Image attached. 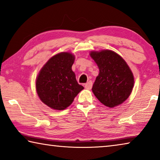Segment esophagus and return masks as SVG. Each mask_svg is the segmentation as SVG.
I'll list each match as a JSON object with an SVG mask.
<instances>
[{"label":"esophagus","instance_id":"obj_1","mask_svg":"<svg viewBox=\"0 0 160 160\" xmlns=\"http://www.w3.org/2000/svg\"><path fill=\"white\" fill-rule=\"evenodd\" d=\"M92 87V81H89L88 82H87L85 85V88L86 89H88V90H90Z\"/></svg>","mask_w":160,"mask_h":160}]
</instances>
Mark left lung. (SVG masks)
<instances>
[{"mask_svg":"<svg viewBox=\"0 0 160 160\" xmlns=\"http://www.w3.org/2000/svg\"><path fill=\"white\" fill-rule=\"evenodd\" d=\"M90 55L99 69L92 92L108 107L121 104L131 95L134 86V76L128 65L112 50L92 51Z\"/></svg>","mask_w":160,"mask_h":160,"instance_id":"8db88e82","label":"left lung"}]
</instances>
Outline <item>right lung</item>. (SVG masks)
I'll list each match as a JSON object with an SVG mask.
<instances>
[{
	"instance_id": "obj_1",
	"label": "right lung",
	"mask_w": 160,
	"mask_h": 160,
	"mask_svg": "<svg viewBox=\"0 0 160 160\" xmlns=\"http://www.w3.org/2000/svg\"><path fill=\"white\" fill-rule=\"evenodd\" d=\"M74 61L72 53H57L48 59L37 75V93L40 100L51 109H66L84 89L78 83L72 70Z\"/></svg>"
}]
</instances>
